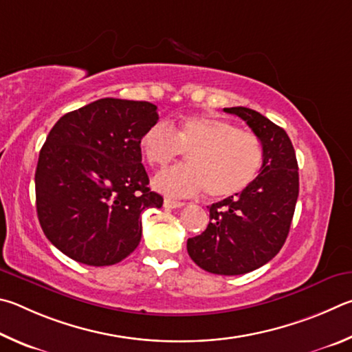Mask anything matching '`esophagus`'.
I'll return each instance as SVG.
<instances>
[{"mask_svg":"<svg viewBox=\"0 0 352 352\" xmlns=\"http://www.w3.org/2000/svg\"><path fill=\"white\" fill-rule=\"evenodd\" d=\"M164 207L165 208H179V207H184V202L170 199V198H165L164 199Z\"/></svg>","mask_w":352,"mask_h":352,"instance_id":"obj_1","label":"esophagus"}]
</instances>
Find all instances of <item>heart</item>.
<instances>
[{
    "instance_id": "b5f03b06",
    "label": "heart",
    "mask_w": 352,
    "mask_h": 352,
    "mask_svg": "<svg viewBox=\"0 0 352 352\" xmlns=\"http://www.w3.org/2000/svg\"><path fill=\"white\" fill-rule=\"evenodd\" d=\"M140 150L153 166H166L188 154V165L162 171L154 187L170 196H195L207 188L212 198H230L248 188L263 165L260 138L214 116H192L173 129L156 122L142 134Z\"/></svg>"
}]
</instances>
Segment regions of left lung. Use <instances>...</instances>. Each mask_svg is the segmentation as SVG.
Instances as JSON below:
<instances>
[{"instance_id": "8db88e82", "label": "left lung", "mask_w": 352, "mask_h": 352, "mask_svg": "<svg viewBox=\"0 0 352 352\" xmlns=\"http://www.w3.org/2000/svg\"><path fill=\"white\" fill-rule=\"evenodd\" d=\"M224 111L241 117L260 138L263 165L241 193L208 207L210 223L188 238L187 250L207 272L243 275L269 263L285 244L298 198V164L289 135L267 117L244 107Z\"/></svg>"}]
</instances>
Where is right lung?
<instances>
[{"label": "right lung", "instance_id": "add662e5", "mask_svg": "<svg viewBox=\"0 0 352 352\" xmlns=\"http://www.w3.org/2000/svg\"><path fill=\"white\" fill-rule=\"evenodd\" d=\"M159 120L150 102L100 98L60 117L35 171L46 238L74 261L111 266L138 248L140 214L162 207L148 188L140 138Z\"/></svg>", "mask_w": 352, "mask_h": 352}]
</instances>
